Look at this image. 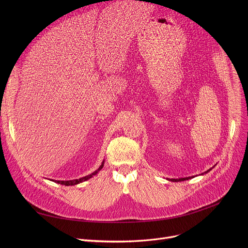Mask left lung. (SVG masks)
I'll return each mask as SVG.
<instances>
[{
    "mask_svg": "<svg viewBox=\"0 0 248 248\" xmlns=\"http://www.w3.org/2000/svg\"><path fill=\"white\" fill-rule=\"evenodd\" d=\"M213 168H214V167H212L211 169H209V170H207L206 172L202 173L201 175H204V174H207L208 172H210ZM192 178H194V176H192V177H186V178H179V179H168V180H169V181H172V182H181V181H186V180H189V179H192Z\"/></svg>",
    "mask_w": 248,
    "mask_h": 248,
    "instance_id": "obj_1",
    "label": "left lung"
}]
</instances>
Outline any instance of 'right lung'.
I'll use <instances>...</instances> for the list:
<instances>
[{
	"instance_id": "1",
	"label": "right lung",
	"mask_w": 248,
	"mask_h": 248,
	"mask_svg": "<svg viewBox=\"0 0 248 248\" xmlns=\"http://www.w3.org/2000/svg\"><path fill=\"white\" fill-rule=\"evenodd\" d=\"M103 164H104V162H102V164L100 165V167L97 169L96 171H94L93 173H91L90 175H88V176H85V177H82V178H80V179H75V180H69V181H56V180H52L53 182H55V183H58V184H61V185H65V186H73V185H77V184H79V183H82V182H84V181H86V180H88V179H90L91 177H93L94 175H96L101 169H102V167H103Z\"/></svg>"
}]
</instances>
